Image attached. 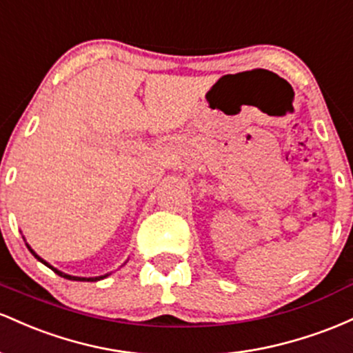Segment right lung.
Returning a JSON list of instances; mask_svg holds the SVG:
<instances>
[{
    "instance_id": "obj_1",
    "label": "right lung",
    "mask_w": 353,
    "mask_h": 353,
    "mask_svg": "<svg viewBox=\"0 0 353 353\" xmlns=\"http://www.w3.org/2000/svg\"><path fill=\"white\" fill-rule=\"evenodd\" d=\"M28 248H30V247H28ZM30 252L33 253L34 256H37V259L39 260V262H41V263H45L46 267H50L51 270H53L54 273H58V275H59V276H63V279H68V280H78V282H97V280H101V279H105V276H97V279H83V276H71V275H66V273L59 272V270H57V268H53V267H51V265H50V263H46L45 260H43V259H39V256H38L37 253H34L33 250H31V248H30Z\"/></svg>"
}]
</instances>
